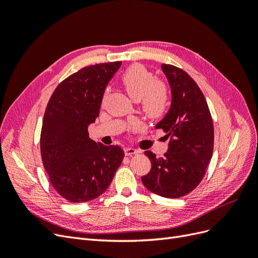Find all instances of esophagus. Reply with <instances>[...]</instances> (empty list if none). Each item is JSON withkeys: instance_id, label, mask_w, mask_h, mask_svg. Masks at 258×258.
I'll list each match as a JSON object with an SVG mask.
<instances>
[{"instance_id": "1", "label": "esophagus", "mask_w": 258, "mask_h": 258, "mask_svg": "<svg viewBox=\"0 0 258 258\" xmlns=\"http://www.w3.org/2000/svg\"><path fill=\"white\" fill-rule=\"evenodd\" d=\"M140 152L138 150H136V148H132V147H126L124 148V154H126V156H132V155H136V154H139Z\"/></svg>"}]
</instances>
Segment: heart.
Wrapping results in <instances>:
<instances>
[{
    "mask_svg": "<svg viewBox=\"0 0 258 258\" xmlns=\"http://www.w3.org/2000/svg\"><path fill=\"white\" fill-rule=\"evenodd\" d=\"M121 84L129 97L140 102L143 113L151 119H158L169 108V92L165 84L155 81L152 72L141 66L129 67L120 77Z\"/></svg>",
    "mask_w": 258,
    "mask_h": 258,
    "instance_id": "b5f03b06",
    "label": "heart"
}]
</instances>
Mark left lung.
Listing matches in <instances>:
<instances>
[{"label": "left lung", "instance_id": "left-lung-1", "mask_svg": "<svg viewBox=\"0 0 258 258\" xmlns=\"http://www.w3.org/2000/svg\"><path fill=\"white\" fill-rule=\"evenodd\" d=\"M171 90V105L156 124L167 132L168 151L156 158L151 151L144 154L152 168L142 176L146 188L161 197L179 198L201 182L213 154V121L204 93L183 70L161 64Z\"/></svg>", "mask_w": 258, "mask_h": 258}]
</instances>
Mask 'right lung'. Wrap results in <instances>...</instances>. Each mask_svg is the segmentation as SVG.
I'll return each mask as SVG.
<instances>
[{
  "mask_svg": "<svg viewBox=\"0 0 258 258\" xmlns=\"http://www.w3.org/2000/svg\"><path fill=\"white\" fill-rule=\"evenodd\" d=\"M121 61L83 68L59 84L46 107L41 132L43 165L53 188L64 199L86 202L110 186L123 158L117 145L89 138L104 90Z\"/></svg>",
  "mask_w": 258,
  "mask_h": 258,
  "instance_id": "1",
  "label": "right lung"
}]
</instances>
